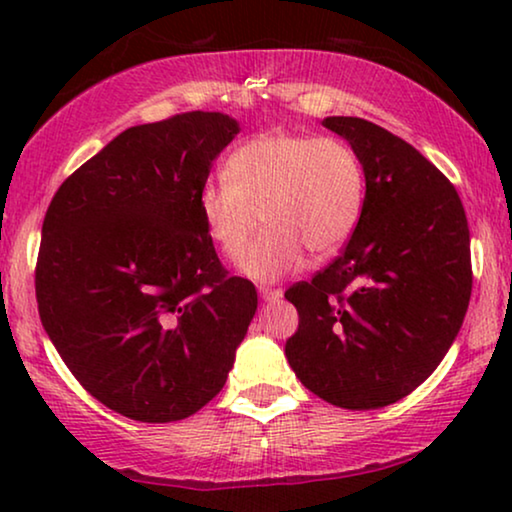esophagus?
Instances as JSON below:
<instances>
[{
	"instance_id": "1",
	"label": "esophagus",
	"mask_w": 512,
	"mask_h": 512,
	"mask_svg": "<svg viewBox=\"0 0 512 512\" xmlns=\"http://www.w3.org/2000/svg\"><path fill=\"white\" fill-rule=\"evenodd\" d=\"M258 293H261V298L265 300V303H275V300L284 296L282 289H258Z\"/></svg>"
}]
</instances>
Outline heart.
<instances>
[{"label":"heart","mask_w":512,"mask_h":512,"mask_svg":"<svg viewBox=\"0 0 512 512\" xmlns=\"http://www.w3.org/2000/svg\"><path fill=\"white\" fill-rule=\"evenodd\" d=\"M366 202V172L340 137L263 132L230 153L226 179L207 181L198 209L207 235L230 261L247 254L258 223L265 233L244 258L254 282H277L305 251L328 258L345 247Z\"/></svg>","instance_id":"b5f03b06"}]
</instances>
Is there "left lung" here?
I'll use <instances>...</instances> for the list:
<instances>
[{
	"label": "left lung",
	"instance_id": "8db88e82",
	"mask_svg": "<svg viewBox=\"0 0 512 512\" xmlns=\"http://www.w3.org/2000/svg\"><path fill=\"white\" fill-rule=\"evenodd\" d=\"M359 153L366 202L335 261L284 293L298 310L286 359L326 403L375 410L415 391L471 300V235L454 186L415 146L354 116L321 121Z\"/></svg>",
	"mask_w": 512,
	"mask_h": 512
}]
</instances>
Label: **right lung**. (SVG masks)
Here are the masks:
<instances>
[{"label": "right lung", "instance_id": "right-lung-1", "mask_svg": "<svg viewBox=\"0 0 512 512\" xmlns=\"http://www.w3.org/2000/svg\"><path fill=\"white\" fill-rule=\"evenodd\" d=\"M237 132L221 111L135 125L48 205L41 324L83 389L118 415L191 417L223 389L254 319V284L226 275L198 209Z\"/></svg>", "mask_w": 512, "mask_h": 512}]
</instances>
